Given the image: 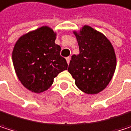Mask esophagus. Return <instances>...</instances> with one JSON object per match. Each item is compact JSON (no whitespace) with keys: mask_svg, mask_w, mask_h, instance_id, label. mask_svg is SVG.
<instances>
[{"mask_svg":"<svg viewBox=\"0 0 131 131\" xmlns=\"http://www.w3.org/2000/svg\"><path fill=\"white\" fill-rule=\"evenodd\" d=\"M66 62H67L68 64H69V62H70V57H67L66 58Z\"/></svg>","mask_w":131,"mask_h":131,"instance_id":"esophagus-1","label":"esophagus"}]
</instances>
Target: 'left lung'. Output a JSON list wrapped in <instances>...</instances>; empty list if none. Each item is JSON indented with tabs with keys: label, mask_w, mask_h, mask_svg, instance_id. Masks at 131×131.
I'll return each instance as SVG.
<instances>
[{
	"label": "left lung",
	"mask_w": 131,
	"mask_h": 131,
	"mask_svg": "<svg viewBox=\"0 0 131 131\" xmlns=\"http://www.w3.org/2000/svg\"><path fill=\"white\" fill-rule=\"evenodd\" d=\"M79 54L72 55L68 68L79 89L95 95L111 82L117 66L114 49L110 40L98 30L85 25L74 30Z\"/></svg>",
	"instance_id": "1"
}]
</instances>
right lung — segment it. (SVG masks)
Instances as JSON below:
<instances>
[{
	"instance_id": "right-lung-1",
	"label": "right lung",
	"mask_w": 131,
	"mask_h": 131,
	"mask_svg": "<svg viewBox=\"0 0 131 131\" xmlns=\"http://www.w3.org/2000/svg\"><path fill=\"white\" fill-rule=\"evenodd\" d=\"M56 32L42 26L21 36L16 42L12 61L21 84L30 92L39 94L48 90L54 79L68 64L60 56L61 47L55 43Z\"/></svg>"
}]
</instances>
